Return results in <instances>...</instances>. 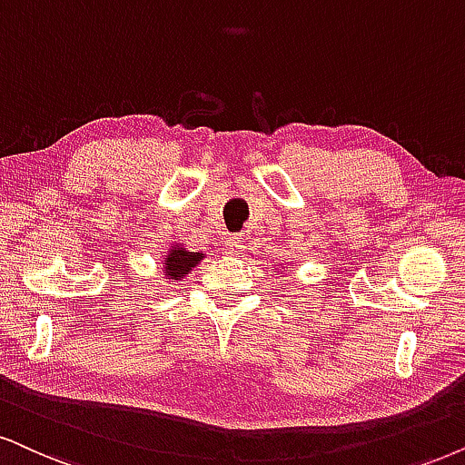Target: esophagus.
Segmentation results:
<instances>
[{
  "label": "esophagus",
  "instance_id": "34e87169",
  "mask_svg": "<svg viewBox=\"0 0 465 465\" xmlns=\"http://www.w3.org/2000/svg\"><path fill=\"white\" fill-rule=\"evenodd\" d=\"M242 249H244V238L242 236H236V233H233V236H227L225 251L229 252V255H236V252L242 251Z\"/></svg>",
  "mask_w": 465,
  "mask_h": 465
}]
</instances>
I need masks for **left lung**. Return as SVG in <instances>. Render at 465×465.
Masks as SVG:
<instances>
[{"mask_svg":"<svg viewBox=\"0 0 465 465\" xmlns=\"http://www.w3.org/2000/svg\"><path fill=\"white\" fill-rule=\"evenodd\" d=\"M281 274H283V270H281Z\"/></svg>","mask_w":465,"mask_h":465,"instance_id":"8db88e82","label":"left lung"}]
</instances>
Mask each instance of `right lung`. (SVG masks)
<instances>
[{
  "instance_id": "1",
  "label": "right lung",
  "mask_w": 465,
  "mask_h": 465,
  "mask_svg": "<svg viewBox=\"0 0 465 465\" xmlns=\"http://www.w3.org/2000/svg\"><path fill=\"white\" fill-rule=\"evenodd\" d=\"M203 252L189 251L184 244H173L163 257V274L167 281H182L199 262L203 260Z\"/></svg>"
}]
</instances>
